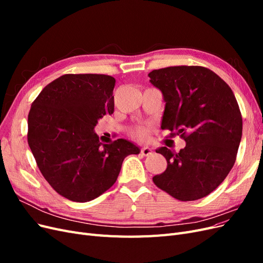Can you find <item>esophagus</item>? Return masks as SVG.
Instances as JSON below:
<instances>
[{"label":"esophagus","mask_w":263,"mask_h":263,"mask_svg":"<svg viewBox=\"0 0 263 263\" xmlns=\"http://www.w3.org/2000/svg\"><path fill=\"white\" fill-rule=\"evenodd\" d=\"M140 153L144 156H150V155H153V150H151L149 147H142L140 149Z\"/></svg>","instance_id":"obj_1"}]
</instances>
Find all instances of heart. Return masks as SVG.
<instances>
[{
	"mask_svg": "<svg viewBox=\"0 0 263 263\" xmlns=\"http://www.w3.org/2000/svg\"><path fill=\"white\" fill-rule=\"evenodd\" d=\"M151 130H153V125L150 123H146V124H141V125L133 127V128L129 130V134L132 135V137L136 138L138 140H146L148 139Z\"/></svg>",
	"mask_w": 263,
	"mask_h": 263,
	"instance_id": "b5f03b06",
	"label": "heart"
}]
</instances>
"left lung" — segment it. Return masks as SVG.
<instances>
[{
    "instance_id": "obj_1",
    "label": "left lung",
    "mask_w": 263,
    "mask_h": 263,
    "mask_svg": "<svg viewBox=\"0 0 263 263\" xmlns=\"http://www.w3.org/2000/svg\"><path fill=\"white\" fill-rule=\"evenodd\" d=\"M150 82L165 101L162 129L186 141L179 153L161 147L166 169L155 184L179 201L200 200L225 180L235 164L242 135V117L229 85L201 66L153 70Z\"/></svg>"
}]
</instances>
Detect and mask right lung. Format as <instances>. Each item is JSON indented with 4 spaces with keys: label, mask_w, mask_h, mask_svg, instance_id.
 Wrapping results in <instances>:
<instances>
[{
    "label": "right lung",
    "mask_w": 263,
    "mask_h": 263,
    "mask_svg": "<svg viewBox=\"0 0 263 263\" xmlns=\"http://www.w3.org/2000/svg\"><path fill=\"white\" fill-rule=\"evenodd\" d=\"M115 79L63 74L47 84L31 104L27 141L50 186L73 202L99 197L117 180L124 159L139 154L125 139L102 144L98 121L114 112Z\"/></svg>",
    "instance_id": "add662e5"
}]
</instances>
